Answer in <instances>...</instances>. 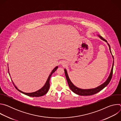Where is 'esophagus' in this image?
<instances>
[{
    "label": "esophagus",
    "instance_id": "34e87169",
    "mask_svg": "<svg viewBox=\"0 0 121 121\" xmlns=\"http://www.w3.org/2000/svg\"><path fill=\"white\" fill-rule=\"evenodd\" d=\"M61 64H62V65L63 66H65V65H66V62H65V61H64L61 62Z\"/></svg>",
    "mask_w": 121,
    "mask_h": 121
}]
</instances>
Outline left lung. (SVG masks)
Masks as SVG:
<instances>
[{"label":"left lung","instance_id":"1","mask_svg":"<svg viewBox=\"0 0 121 121\" xmlns=\"http://www.w3.org/2000/svg\"><path fill=\"white\" fill-rule=\"evenodd\" d=\"M97 36L102 41L105 42L106 43H107L109 47V49H110V53H111V55H112V52H111V47L109 45V44L108 43V42H107V41L104 39V38H103L101 36L99 35H97ZM113 59V56L112 55ZM113 64H114V60L113 61V63H112V67L111 69V72L110 73V75L109 76V77H108L107 79H106V80L102 84H101L98 87L95 88H93V89H80L79 88L77 87H76V86H75L73 83L71 82V81L70 80L69 78L68 77V74H67V70L65 68L64 69V71H65V76L68 84L69 87L70 89H71V90L75 93H76V94H78V95H80V96H89V95H92L93 94H95L99 92L100 91H101L102 90H103L104 89L105 87L108 85V84L110 83L111 78H112V71H113Z\"/></svg>","mask_w":121,"mask_h":121}]
</instances>
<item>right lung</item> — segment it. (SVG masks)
<instances>
[{
  "label": "right lung",
  "mask_w": 121,
  "mask_h": 121,
  "mask_svg": "<svg viewBox=\"0 0 121 121\" xmlns=\"http://www.w3.org/2000/svg\"><path fill=\"white\" fill-rule=\"evenodd\" d=\"M58 66H56V67H55L53 70L52 71L51 74L49 75L47 79V81L45 83V84H44V85L43 86V87L40 90H38L37 91H35V92H31V93H26V92H24L21 91H20V90H19L18 89V88H17L16 85L14 84V83L13 82L12 80V83L13 84V85H14V87H15V88L18 90L19 91L21 92V93L26 95H27V96H30V97H41V96H42L44 95H45L46 93H47V92H48L49 89V87H50V83H49V81H50V79L51 78V77L52 76V75L53 73H54L56 71V70L58 68ZM8 70H9V76H10V75L9 74V67H8Z\"/></svg>",
  "instance_id": "obj_1"
}]
</instances>
